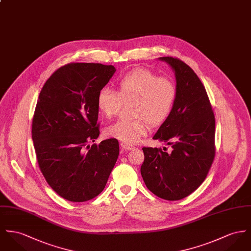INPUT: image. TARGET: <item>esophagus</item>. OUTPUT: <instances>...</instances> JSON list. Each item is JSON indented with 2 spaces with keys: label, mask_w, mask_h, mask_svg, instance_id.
I'll return each mask as SVG.
<instances>
[{
  "label": "esophagus",
  "mask_w": 251,
  "mask_h": 251,
  "mask_svg": "<svg viewBox=\"0 0 251 251\" xmlns=\"http://www.w3.org/2000/svg\"><path fill=\"white\" fill-rule=\"evenodd\" d=\"M120 146H121L124 150H127V151L135 150V147H134L133 145H130V144H127V143H124V142H121V143H120Z\"/></svg>",
  "instance_id": "obj_1"
}]
</instances>
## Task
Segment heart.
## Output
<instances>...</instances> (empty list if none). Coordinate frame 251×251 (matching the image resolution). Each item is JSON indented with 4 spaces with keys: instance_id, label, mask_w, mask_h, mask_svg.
<instances>
[{
    "instance_id": "b5f03b06",
    "label": "heart",
    "mask_w": 251,
    "mask_h": 251,
    "mask_svg": "<svg viewBox=\"0 0 251 251\" xmlns=\"http://www.w3.org/2000/svg\"><path fill=\"white\" fill-rule=\"evenodd\" d=\"M118 92L102 88L97 94L98 110L108 118L116 116L123 102L133 101L132 120H118L108 126L105 134L127 144H134L147 134L148 123L157 126L173 111L176 87L169 78L157 77L153 72L136 69L116 83Z\"/></svg>"
}]
</instances>
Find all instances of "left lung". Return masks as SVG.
<instances>
[{
    "label": "left lung",
    "mask_w": 251,
    "mask_h": 251,
    "mask_svg": "<svg viewBox=\"0 0 251 251\" xmlns=\"http://www.w3.org/2000/svg\"><path fill=\"white\" fill-rule=\"evenodd\" d=\"M173 70L176 99L169 117L153 139L171 151L143 147L140 168L147 188L167 200H181L203 182L215 156V116L205 88L193 70L179 59L159 57Z\"/></svg>",
    "instance_id": "left-lung-1"
}]
</instances>
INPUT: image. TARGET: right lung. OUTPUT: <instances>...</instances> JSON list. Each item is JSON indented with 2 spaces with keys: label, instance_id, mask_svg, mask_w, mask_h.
I'll return each instance as SVG.
<instances>
[{
  "label": "right lung",
  "instance_id": "obj_1",
  "mask_svg": "<svg viewBox=\"0 0 251 251\" xmlns=\"http://www.w3.org/2000/svg\"><path fill=\"white\" fill-rule=\"evenodd\" d=\"M114 66L72 63L43 86L32 120V140L40 170L56 193L74 202L103 191L116 164V138L99 135L97 94L116 73Z\"/></svg>",
  "mask_w": 251,
  "mask_h": 251
}]
</instances>
